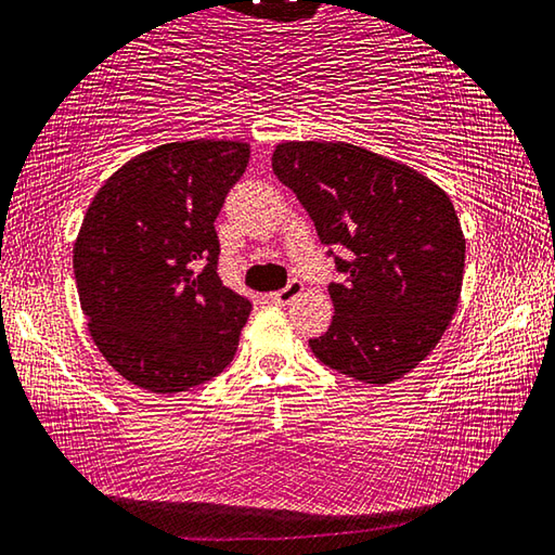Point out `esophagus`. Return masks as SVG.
I'll return each instance as SVG.
<instances>
[{
  "instance_id": "obj_1",
  "label": "esophagus",
  "mask_w": 555,
  "mask_h": 555,
  "mask_svg": "<svg viewBox=\"0 0 555 555\" xmlns=\"http://www.w3.org/2000/svg\"><path fill=\"white\" fill-rule=\"evenodd\" d=\"M301 292H304V284H301V281H298V279H292L284 288H281V292L271 294V301H274V304H281V306H284V304H292L294 298H296L298 294H301Z\"/></svg>"
}]
</instances>
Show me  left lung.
<instances>
[{
	"mask_svg": "<svg viewBox=\"0 0 555 555\" xmlns=\"http://www.w3.org/2000/svg\"><path fill=\"white\" fill-rule=\"evenodd\" d=\"M271 165L343 274L328 286L336 313L309 340L313 356L353 380H398L429 356L460 304L464 234L450 197L350 143H281Z\"/></svg>",
	"mask_w": 555,
	"mask_h": 555,
	"instance_id": "1",
	"label": "left lung"
}]
</instances>
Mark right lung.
Instances as JSON below:
<instances>
[{
    "label": "right lung",
    "instance_id": "1",
    "mask_svg": "<svg viewBox=\"0 0 555 555\" xmlns=\"http://www.w3.org/2000/svg\"><path fill=\"white\" fill-rule=\"evenodd\" d=\"M246 163L234 140L167 143L122 165L88 207L78 298L103 358L138 388L184 392L232 363L251 301L217 274L215 219Z\"/></svg>",
    "mask_w": 555,
    "mask_h": 555
}]
</instances>
